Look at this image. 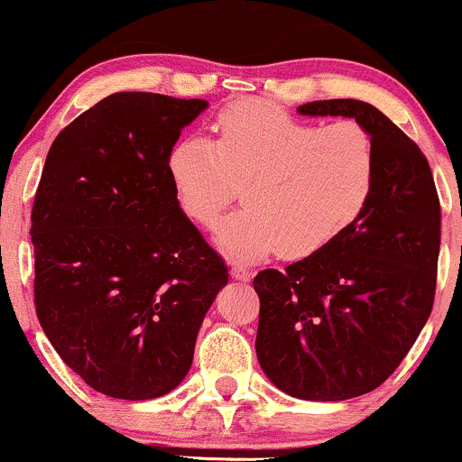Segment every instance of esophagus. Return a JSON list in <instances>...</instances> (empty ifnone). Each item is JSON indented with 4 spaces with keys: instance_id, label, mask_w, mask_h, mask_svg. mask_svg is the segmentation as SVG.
<instances>
[{
    "instance_id": "obj_1",
    "label": "esophagus",
    "mask_w": 462,
    "mask_h": 462,
    "mask_svg": "<svg viewBox=\"0 0 462 462\" xmlns=\"http://www.w3.org/2000/svg\"><path fill=\"white\" fill-rule=\"evenodd\" d=\"M230 273H232V278L238 280V282H247L249 275H252L249 267H245V264H241V263H232Z\"/></svg>"
}]
</instances>
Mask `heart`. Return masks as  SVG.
<instances>
[{"label":"heart","instance_id":"b5f03b06","mask_svg":"<svg viewBox=\"0 0 462 462\" xmlns=\"http://www.w3.org/2000/svg\"><path fill=\"white\" fill-rule=\"evenodd\" d=\"M213 141L190 136L169 153V176L189 219L213 227L241 184L245 208L217 243L254 261L278 252L304 261L330 247L367 210L378 182L374 139L356 121L330 125L280 106L241 99L217 113Z\"/></svg>","mask_w":462,"mask_h":462}]
</instances>
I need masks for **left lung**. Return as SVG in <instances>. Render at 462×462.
I'll return each mask as SVG.
<instances>
[{"instance_id":"obj_1","label":"left lung","mask_w":462,"mask_h":462,"mask_svg":"<svg viewBox=\"0 0 462 462\" xmlns=\"http://www.w3.org/2000/svg\"><path fill=\"white\" fill-rule=\"evenodd\" d=\"M298 113L356 119L374 139L378 182L365 215L330 247L254 278L256 356L284 393L341 402L378 389L426 326L441 204L423 152L375 106L321 99Z\"/></svg>"}]
</instances>
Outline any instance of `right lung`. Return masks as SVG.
Returning a JSON list of instances; mask_svg holds the SVG:
<instances>
[{
    "mask_svg": "<svg viewBox=\"0 0 462 462\" xmlns=\"http://www.w3.org/2000/svg\"><path fill=\"white\" fill-rule=\"evenodd\" d=\"M208 106L113 93L51 143L32 206L41 328L91 389L153 400L182 383L226 261L178 204L169 153Z\"/></svg>",
    "mask_w": 462,
    "mask_h": 462,
    "instance_id": "add662e5",
    "label": "right lung"
}]
</instances>
